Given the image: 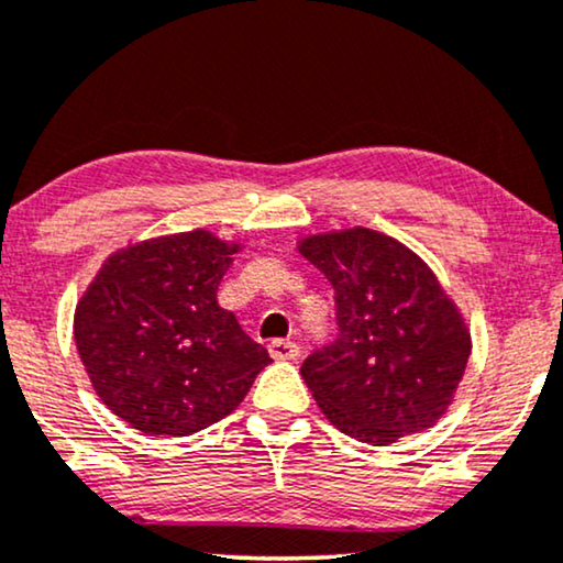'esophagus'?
<instances>
[{
	"mask_svg": "<svg viewBox=\"0 0 563 563\" xmlns=\"http://www.w3.org/2000/svg\"><path fill=\"white\" fill-rule=\"evenodd\" d=\"M298 353H301V347H298L294 340H273V343H269V355H273L275 361H296Z\"/></svg>",
	"mask_w": 563,
	"mask_h": 563,
	"instance_id": "esophagus-1",
	"label": "esophagus"
}]
</instances>
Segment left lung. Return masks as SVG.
<instances>
[{"label": "left lung", "mask_w": 563, "mask_h": 563, "mask_svg": "<svg viewBox=\"0 0 563 563\" xmlns=\"http://www.w3.org/2000/svg\"><path fill=\"white\" fill-rule=\"evenodd\" d=\"M334 288L338 338L301 376L334 429L384 446L444 416L471 358L465 319L431 267L372 229L298 244Z\"/></svg>", "instance_id": "left-lung-1"}]
</instances>
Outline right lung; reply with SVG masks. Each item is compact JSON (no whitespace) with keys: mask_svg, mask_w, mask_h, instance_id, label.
<instances>
[{"mask_svg":"<svg viewBox=\"0 0 563 563\" xmlns=\"http://www.w3.org/2000/svg\"><path fill=\"white\" fill-rule=\"evenodd\" d=\"M241 244L210 231L158 236L103 262L75 309L92 389L145 437H187L239 408L269 353L218 303Z\"/></svg>","mask_w":563,"mask_h":563,"instance_id":"1","label":"right lung"}]
</instances>
